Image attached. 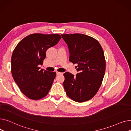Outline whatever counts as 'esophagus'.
<instances>
[{
  "mask_svg": "<svg viewBox=\"0 0 131 131\" xmlns=\"http://www.w3.org/2000/svg\"><path fill=\"white\" fill-rule=\"evenodd\" d=\"M56 74H57V75H63V73H62V72H59L57 71V72H56Z\"/></svg>",
  "mask_w": 131,
  "mask_h": 131,
  "instance_id": "esophagus-1",
  "label": "esophagus"
}]
</instances>
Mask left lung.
Segmentation results:
<instances>
[{
    "label": "left lung",
    "instance_id": "obj_1",
    "mask_svg": "<svg viewBox=\"0 0 131 131\" xmlns=\"http://www.w3.org/2000/svg\"><path fill=\"white\" fill-rule=\"evenodd\" d=\"M70 51V61L79 73L74 76L69 72L64 74L63 86L72 100L83 102L92 99L102 84L106 70L104 52L99 42L85 34H61Z\"/></svg>",
    "mask_w": 131,
    "mask_h": 131
}]
</instances>
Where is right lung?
Returning <instances> with one entry per match:
<instances>
[{"label": "right lung", "instance_id": "obj_1", "mask_svg": "<svg viewBox=\"0 0 131 131\" xmlns=\"http://www.w3.org/2000/svg\"><path fill=\"white\" fill-rule=\"evenodd\" d=\"M61 38L57 34L34 33L17 45L11 59L13 78L20 90L27 98L39 100L48 94L56 76L55 72L40 70L47 50L56 45Z\"/></svg>", "mask_w": 131, "mask_h": 131}]
</instances>
